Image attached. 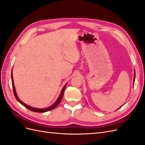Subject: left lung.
Wrapping results in <instances>:
<instances>
[{"instance_id": "left-lung-1", "label": "left lung", "mask_w": 145, "mask_h": 145, "mask_svg": "<svg viewBox=\"0 0 145 145\" xmlns=\"http://www.w3.org/2000/svg\"><path fill=\"white\" fill-rule=\"evenodd\" d=\"M135 72H134V81H135Z\"/></svg>"}]
</instances>
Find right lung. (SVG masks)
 <instances>
[{
  "label": "right lung",
  "instance_id": "1",
  "mask_svg": "<svg viewBox=\"0 0 145 145\" xmlns=\"http://www.w3.org/2000/svg\"><path fill=\"white\" fill-rule=\"evenodd\" d=\"M11 78H12V89H13V93H14V96L15 97L16 99V100L18 101V102L21 103L22 105H24V106L27 108V109H29L30 111H34V112H47V111H51L52 110V109H53L54 108H56L57 106V105L59 104V103L60 102L61 100H62V97H63V93H64V91H65V87L66 86H67V84H66L63 88V89L62 90V91H61V93L59 95V98L57 99V100H56V102L52 105V106L48 107V108H43V109H39V108H33V107H31L30 106H28V105H26L25 103H24V102H22V101L19 99L18 96H17V93H16V89H15V86H14V81H13V77H12V74L11 73Z\"/></svg>",
  "mask_w": 145,
  "mask_h": 145
}]
</instances>
